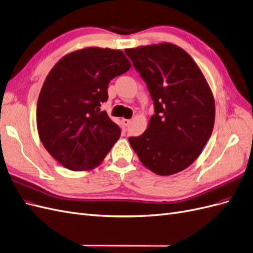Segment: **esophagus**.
<instances>
[{
  "label": "esophagus",
  "instance_id": "1",
  "mask_svg": "<svg viewBox=\"0 0 253 253\" xmlns=\"http://www.w3.org/2000/svg\"><path fill=\"white\" fill-rule=\"evenodd\" d=\"M122 124H124L126 126H127L129 124H131V120H128V119H122Z\"/></svg>",
  "mask_w": 253,
  "mask_h": 253
}]
</instances>
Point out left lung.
I'll list each match as a JSON object with an SVG mask.
<instances>
[{
	"instance_id": "obj_1",
	"label": "left lung",
	"mask_w": 253,
	"mask_h": 253,
	"mask_svg": "<svg viewBox=\"0 0 253 253\" xmlns=\"http://www.w3.org/2000/svg\"><path fill=\"white\" fill-rule=\"evenodd\" d=\"M154 102L148 128L129 145L160 175L187 168L200 155L215 122L213 93L194 59L172 43L126 49Z\"/></svg>"
}]
</instances>
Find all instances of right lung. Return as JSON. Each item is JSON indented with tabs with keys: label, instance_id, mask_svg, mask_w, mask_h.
<instances>
[{
	"label": "right lung",
	"instance_id": "add662e5",
	"mask_svg": "<svg viewBox=\"0 0 253 253\" xmlns=\"http://www.w3.org/2000/svg\"><path fill=\"white\" fill-rule=\"evenodd\" d=\"M131 64L120 50L86 47L64 56L52 68L37 103L40 140L64 167L82 171L103 161L121 129L101 104L111 80Z\"/></svg>",
	"mask_w": 253,
	"mask_h": 253
}]
</instances>
